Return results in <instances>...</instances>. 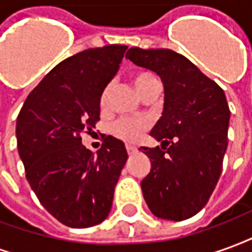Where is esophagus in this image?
I'll use <instances>...</instances> for the list:
<instances>
[{
    "label": "esophagus",
    "instance_id": "obj_1",
    "mask_svg": "<svg viewBox=\"0 0 252 252\" xmlns=\"http://www.w3.org/2000/svg\"><path fill=\"white\" fill-rule=\"evenodd\" d=\"M126 153L129 154V155L133 153H136V147H135V146H132V144H126Z\"/></svg>",
    "mask_w": 252,
    "mask_h": 252
}]
</instances>
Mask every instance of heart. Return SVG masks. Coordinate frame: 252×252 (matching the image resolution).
Segmentation results:
<instances>
[{
    "instance_id": "b5f03b06",
    "label": "heart",
    "mask_w": 252,
    "mask_h": 252,
    "mask_svg": "<svg viewBox=\"0 0 252 252\" xmlns=\"http://www.w3.org/2000/svg\"><path fill=\"white\" fill-rule=\"evenodd\" d=\"M158 83V79L154 77L151 72L142 71L133 75V85L136 92L143 97L147 93L154 85ZM110 95V85H106L102 92L99 94V108L106 109L108 102H109ZM148 129V123L143 119H128V117H121L112 126V133L117 139H121L124 142H137L140 137L146 133Z\"/></svg>"
}]
</instances>
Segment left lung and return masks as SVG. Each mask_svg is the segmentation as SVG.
<instances>
[{
    "label": "left lung",
    "instance_id": "8db88e82",
    "mask_svg": "<svg viewBox=\"0 0 252 252\" xmlns=\"http://www.w3.org/2000/svg\"><path fill=\"white\" fill-rule=\"evenodd\" d=\"M126 58L157 72L164 86L163 115L150 133L162 147L142 148L151 160L140 184L144 200L160 219H189L206 205L221 174L231 115L225 94L167 48L132 47Z\"/></svg>",
    "mask_w": 252,
    "mask_h": 252
}]
</instances>
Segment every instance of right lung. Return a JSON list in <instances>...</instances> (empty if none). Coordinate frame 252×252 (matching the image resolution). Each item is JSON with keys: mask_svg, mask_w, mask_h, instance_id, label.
I'll use <instances>...</instances> for the list:
<instances>
[{"mask_svg": "<svg viewBox=\"0 0 252 252\" xmlns=\"http://www.w3.org/2000/svg\"><path fill=\"white\" fill-rule=\"evenodd\" d=\"M126 46L89 48L43 78L17 116L16 136L25 177L58 221L88 228L109 215L128 158L124 143L106 136L97 153L82 144L99 121V94L119 70Z\"/></svg>", "mask_w": 252, "mask_h": 252, "instance_id": "right-lung-1", "label": "right lung"}]
</instances>
